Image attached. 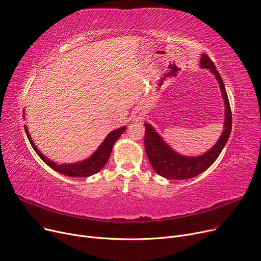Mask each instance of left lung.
Here are the masks:
<instances>
[{"mask_svg": "<svg viewBox=\"0 0 261 261\" xmlns=\"http://www.w3.org/2000/svg\"><path fill=\"white\" fill-rule=\"evenodd\" d=\"M200 66L202 68H208L215 75L219 87H220L222 98L224 100V129L218 142L205 153L199 156H185L175 152L171 147L164 141L154 128L145 123V149L148 160L151 164L154 171L170 180H185L197 176L212 166L217 160L222 149L226 145L231 131V112L227 94L223 80L217 71L214 62L207 55L202 54L200 59Z\"/></svg>", "mask_w": 261, "mask_h": 261, "instance_id": "8db88e82", "label": "left lung"}]
</instances>
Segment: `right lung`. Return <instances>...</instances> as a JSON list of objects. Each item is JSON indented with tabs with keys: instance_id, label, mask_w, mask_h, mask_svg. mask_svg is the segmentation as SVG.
Instances as JSON below:
<instances>
[{
	"instance_id": "add662e5",
	"label": "right lung",
	"mask_w": 261,
	"mask_h": 261,
	"mask_svg": "<svg viewBox=\"0 0 261 261\" xmlns=\"http://www.w3.org/2000/svg\"><path fill=\"white\" fill-rule=\"evenodd\" d=\"M25 113L23 110V117H24ZM24 129L26 132L27 138H29V141L32 145V147L34 148V150L36 151V153L40 156V159L42 160L46 165H48L50 168H53L54 170H56L64 175H68V176H79V177H87L90 175H93L95 173H97L98 171H100L102 169V167L106 165V163L108 162L110 155H111L113 146L115 144V142L118 140L119 136L126 131V127H121L118 128L116 130H113L108 134L107 138L103 140V142L101 143V145L97 148V150L87 160L81 161V162H77V163H73V164H57L53 161H50L49 159H47L44 154H42L40 152V150L36 147V145L34 144L31 134L29 132V129H27L26 125H24Z\"/></svg>"
}]
</instances>
